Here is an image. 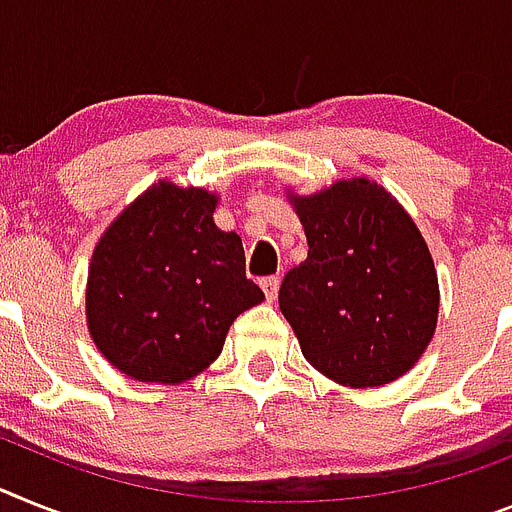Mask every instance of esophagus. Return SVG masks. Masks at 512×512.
I'll return each instance as SVG.
<instances>
[{"mask_svg": "<svg viewBox=\"0 0 512 512\" xmlns=\"http://www.w3.org/2000/svg\"><path fill=\"white\" fill-rule=\"evenodd\" d=\"M260 286H263L265 296H268V302H273L278 296V286H281V281H278V276H268L260 281Z\"/></svg>", "mask_w": 512, "mask_h": 512, "instance_id": "34e87169", "label": "esophagus"}]
</instances>
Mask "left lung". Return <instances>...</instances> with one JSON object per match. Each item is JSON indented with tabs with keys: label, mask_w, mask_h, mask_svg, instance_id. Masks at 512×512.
<instances>
[{
	"label": "left lung",
	"mask_w": 512,
	"mask_h": 512,
	"mask_svg": "<svg viewBox=\"0 0 512 512\" xmlns=\"http://www.w3.org/2000/svg\"><path fill=\"white\" fill-rule=\"evenodd\" d=\"M294 208L307 260L283 276L278 304L322 375L375 388L409 372L437 325V273L409 213L367 182H338Z\"/></svg>",
	"instance_id": "1"
}]
</instances>
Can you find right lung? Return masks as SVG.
<instances>
[{"instance_id": "right-lung-1", "label": "right lung", "mask_w": 512, "mask_h": 512, "mask_svg": "<svg viewBox=\"0 0 512 512\" xmlns=\"http://www.w3.org/2000/svg\"><path fill=\"white\" fill-rule=\"evenodd\" d=\"M216 197L158 182L101 236L88 270L98 351L140 382H184L223 349L231 322L265 299L244 247L213 223Z\"/></svg>"}]
</instances>
